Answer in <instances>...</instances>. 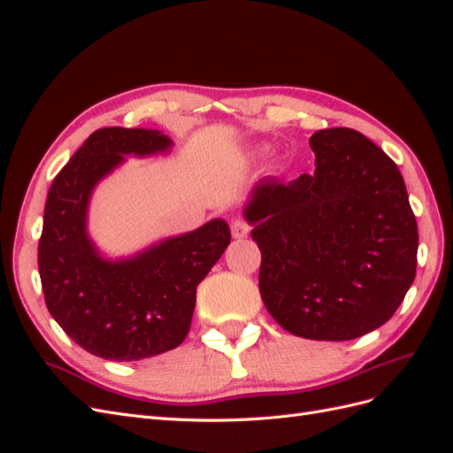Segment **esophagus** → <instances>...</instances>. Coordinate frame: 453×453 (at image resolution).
Masks as SVG:
<instances>
[{"label": "esophagus", "instance_id": "34e87169", "mask_svg": "<svg viewBox=\"0 0 453 453\" xmlns=\"http://www.w3.org/2000/svg\"><path fill=\"white\" fill-rule=\"evenodd\" d=\"M230 232H232V238L242 240V238L250 234V225L242 221V219H234V221H232V225H230Z\"/></svg>", "mask_w": 453, "mask_h": 453}]
</instances>
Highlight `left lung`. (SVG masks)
Here are the masks:
<instances>
[{
	"label": "left lung",
	"mask_w": 453,
	"mask_h": 453,
	"mask_svg": "<svg viewBox=\"0 0 453 453\" xmlns=\"http://www.w3.org/2000/svg\"><path fill=\"white\" fill-rule=\"evenodd\" d=\"M315 172L260 180L243 208L260 250L258 289L287 333L359 338L391 319L416 278L418 223L403 175L351 128L310 138Z\"/></svg>",
	"instance_id": "8db88e82"
}]
</instances>
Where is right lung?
I'll list each match as a JSON object with an SVG mask.
<instances>
[{
  "label": "right lung",
  "instance_id": "obj_1",
  "mask_svg": "<svg viewBox=\"0 0 453 453\" xmlns=\"http://www.w3.org/2000/svg\"><path fill=\"white\" fill-rule=\"evenodd\" d=\"M173 142L147 128H100L88 135L50 185L39 240L45 304L75 344L109 361H140L185 340L196 287L230 243L223 219L105 258L87 230L92 190L128 155L168 153Z\"/></svg>",
  "mask_w": 453,
  "mask_h": 453
}]
</instances>
